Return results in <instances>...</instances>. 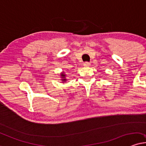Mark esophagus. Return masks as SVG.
Returning <instances> with one entry per match:
<instances>
[{"instance_id": "1", "label": "esophagus", "mask_w": 146, "mask_h": 146, "mask_svg": "<svg viewBox=\"0 0 146 146\" xmlns=\"http://www.w3.org/2000/svg\"><path fill=\"white\" fill-rule=\"evenodd\" d=\"M90 63L89 62H84V64H83V66H86V67H87V66H90Z\"/></svg>"}]
</instances>
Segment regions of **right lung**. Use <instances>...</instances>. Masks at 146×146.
<instances>
[{
	"label": "right lung",
	"instance_id": "obj_1",
	"mask_svg": "<svg viewBox=\"0 0 146 146\" xmlns=\"http://www.w3.org/2000/svg\"><path fill=\"white\" fill-rule=\"evenodd\" d=\"M62 76H63V78H64L65 75L64 74H62ZM62 80H63V81H66V79H62Z\"/></svg>",
	"mask_w": 146,
	"mask_h": 146
}]
</instances>
